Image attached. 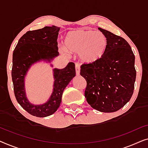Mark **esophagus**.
I'll return each instance as SVG.
<instances>
[{
  "label": "esophagus",
  "mask_w": 148,
  "mask_h": 148,
  "mask_svg": "<svg viewBox=\"0 0 148 148\" xmlns=\"http://www.w3.org/2000/svg\"><path fill=\"white\" fill-rule=\"evenodd\" d=\"M75 71H76V75H79L80 74V66L78 64H75Z\"/></svg>",
  "instance_id": "34e87169"
}]
</instances>
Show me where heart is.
I'll list each match as a JSON object with an SVG mask.
<instances>
[{"instance_id": "heart-1", "label": "heart", "mask_w": 148, "mask_h": 148, "mask_svg": "<svg viewBox=\"0 0 148 148\" xmlns=\"http://www.w3.org/2000/svg\"><path fill=\"white\" fill-rule=\"evenodd\" d=\"M66 51L77 53L82 62L94 64L104 57L108 47V39L101 32L77 29L68 32L64 40Z\"/></svg>"}]
</instances>
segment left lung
<instances>
[{
    "label": "left lung",
    "mask_w": 148,
    "mask_h": 148,
    "mask_svg": "<svg viewBox=\"0 0 148 148\" xmlns=\"http://www.w3.org/2000/svg\"><path fill=\"white\" fill-rule=\"evenodd\" d=\"M108 39L104 57L94 64L81 66L80 75L86 80L85 97L94 109L113 112L130 100L136 78L135 55L124 38L98 27Z\"/></svg>",
    "instance_id": "obj_1"
}]
</instances>
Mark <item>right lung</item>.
I'll return each instance as SVG.
<instances>
[{
  "mask_svg": "<svg viewBox=\"0 0 148 148\" xmlns=\"http://www.w3.org/2000/svg\"><path fill=\"white\" fill-rule=\"evenodd\" d=\"M60 27L46 26L29 31L20 38L13 54L12 80L17 102L24 110L33 116L46 117L54 114L60 106L63 91L75 76L73 62H69L62 69H52L53 90L47 102L42 104H32L26 95L25 78L30 67L39 62L50 63L58 56V38Z\"/></svg>",
  "mask_w": 148,
  "mask_h": 148,
  "instance_id": "add662e5",
  "label": "right lung"
}]
</instances>
